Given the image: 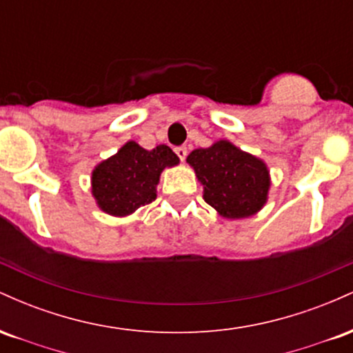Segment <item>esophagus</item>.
<instances>
[{
  "mask_svg": "<svg viewBox=\"0 0 353 353\" xmlns=\"http://www.w3.org/2000/svg\"><path fill=\"white\" fill-rule=\"evenodd\" d=\"M176 154L179 156L181 161H184L185 156H188V148L185 145H179V148H176Z\"/></svg>",
  "mask_w": 353,
  "mask_h": 353,
  "instance_id": "34e87169",
  "label": "esophagus"
}]
</instances>
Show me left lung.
I'll return each mask as SVG.
<instances>
[{"instance_id": "obj_1", "label": "left lung", "mask_w": 353, "mask_h": 353, "mask_svg": "<svg viewBox=\"0 0 353 353\" xmlns=\"http://www.w3.org/2000/svg\"><path fill=\"white\" fill-rule=\"evenodd\" d=\"M204 185V201L225 219H244L265 205L270 189L267 164L221 139L210 148L194 149L188 159Z\"/></svg>"}]
</instances>
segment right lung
Listing matches in <instances>:
<instances>
[{
    "label": "right lung",
    "instance_id": "1",
    "mask_svg": "<svg viewBox=\"0 0 353 353\" xmlns=\"http://www.w3.org/2000/svg\"><path fill=\"white\" fill-rule=\"evenodd\" d=\"M179 164L169 145H156L148 151L129 141L114 156L94 168L91 192L98 208L114 217L131 216L157 197V184L165 168Z\"/></svg>",
    "mask_w": 353,
    "mask_h": 353
}]
</instances>
